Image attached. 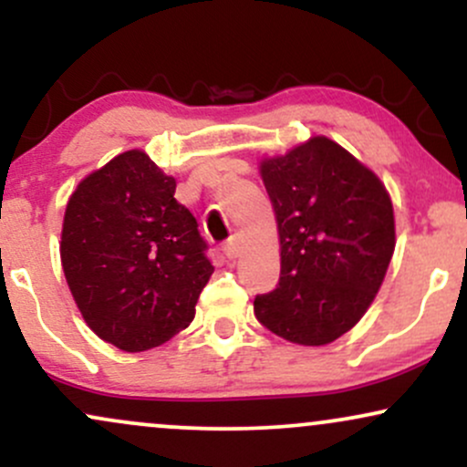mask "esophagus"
I'll list each match as a JSON object with an SVG mask.
<instances>
[{
  "instance_id": "34e87169",
  "label": "esophagus",
  "mask_w": 467,
  "mask_h": 467,
  "mask_svg": "<svg viewBox=\"0 0 467 467\" xmlns=\"http://www.w3.org/2000/svg\"><path fill=\"white\" fill-rule=\"evenodd\" d=\"M222 252H223V256H226V259H237V254H239V244H237V239L234 237H230L226 244L222 245Z\"/></svg>"
}]
</instances>
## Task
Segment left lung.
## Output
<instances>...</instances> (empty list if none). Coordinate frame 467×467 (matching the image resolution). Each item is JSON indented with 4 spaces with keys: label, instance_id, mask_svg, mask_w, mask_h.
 <instances>
[{
    "label": "left lung",
    "instance_id": "8db88e82",
    "mask_svg": "<svg viewBox=\"0 0 467 467\" xmlns=\"http://www.w3.org/2000/svg\"><path fill=\"white\" fill-rule=\"evenodd\" d=\"M281 239L276 289L254 298L272 334L329 345L362 318L395 250L393 203L373 171L325 136L261 162Z\"/></svg>",
    "mask_w": 467,
    "mask_h": 467
}]
</instances>
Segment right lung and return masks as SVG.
<instances>
[{
    "mask_svg": "<svg viewBox=\"0 0 467 467\" xmlns=\"http://www.w3.org/2000/svg\"><path fill=\"white\" fill-rule=\"evenodd\" d=\"M175 180L144 151H125L69 197L61 264L85 323L122 351H147L186 329L213 275L197 219Z\"/></svg>",
    "mask_w": 467,
    "mask_h": 467,
    "instance_id": "obj_1",
    "label": "right lung"
}]
</instances>
